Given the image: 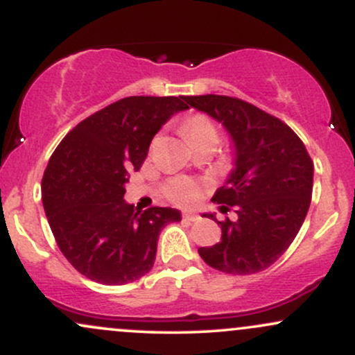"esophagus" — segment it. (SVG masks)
<instances>
[{
    "label": "esophagus",
    "instance_id": "obj_1",
    "mask_svg": "<svg viewBox=\"0 0 355 355\" xmlns=\"http://www.w3.org/2000/svg\"><path fill=\"white\" fill-rule=\"evenodd\" d=\"M182 220H185V222H197L198 215L197 214H189V211H185V214L182 215Z\"/></svg>",
    "mask_w": 355,
    "mask_h": 355
}]
</instances>
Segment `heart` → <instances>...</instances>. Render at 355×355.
Here are the masks:
<instances>
[{"label": "heart", "mask_w": 355, "mask_h": 355, "mask_svg": "<svg viewBox=\"0 0 355 355\" xmlns=\"http://www.w3.org/2000/svg\"><path fill=\"white\" fill-rule=\"evenodd\" d=\"M182 132L185 135L187 140L190 141V145H193L195 141L203 140V138H217V130L207 116L203 115H195L187 118L182 125ZM164 191L168 200L178 205H189V203L197 200L198 193H200V187L195 180L187 177H177L172 178L165 183Z\"/></svg>", "instance_id": "obj_1"}]
</instances>
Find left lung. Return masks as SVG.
<instances>
[{
  "mask_svg": "<svg viewBox=\"0 0 355 355\" xmlns=\"http://www.w3.org/2000/svg\"><path fill=\"white\" fill-rule=\"evenodd\" d=\"M220 121L235 145V168L211 200L237 220L218 222L222 239L198 254L207 266L232 275L266 270L294 242L309 211L313 162L294 130L247 101L223 95L182 96Z\"/></svg>",
  "mask_w": 355,
  "mask_h": 355,
  "instance_id": "8db88e82",
  "label": "left lung"
}]
</instances>
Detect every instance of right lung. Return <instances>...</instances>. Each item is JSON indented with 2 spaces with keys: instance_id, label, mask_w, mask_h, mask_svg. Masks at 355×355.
Returning <instances> with one entry per match:
<instances>
[{
  "instance_id": "right-lung-1",
  "label": "right lung",
  "mask_w": 355,
  "mask_h": 355,
  "mask_svg": "<svg viewBox=\"0 0 355 355\" xmlns=\"http://www.w3.org/2000/svg\"><path fill=\"white\" fill-rule=\"evenodd\" d=\"M182 96H128L80 121L53 152L42 198L61 254L80 274L105 285L135 282L152 270L158 235L180 211L123 200L130 172L140 170L155 133Z\"/></svg>"
}]
</instances>
